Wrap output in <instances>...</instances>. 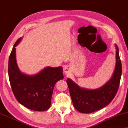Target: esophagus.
<instances>
[{"mask_svg": "<svg viewBox=\"0 0 128 128\" xmlns=\"http://www.w3.org/2000/svg\"><path fill=\"white\" fill-rule=\"evenodd\" d=\"M64 72L65 73L66 75H68L70 72V68L69 66H65L64 67Z\"/></svg>", "mask_w": 128, "mask_h": 128, "instance_id": "esophagus-1", "label": "esophagus"}]
</instances>
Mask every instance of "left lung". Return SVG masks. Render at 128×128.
Listing matches in <instances>:
<instances>
[{
    "label": "left lung",
    "instance_id": "8db88e82",
    "mask_svg": "<svg viewBox=\"0 0 128 128\" xmlns=\"http://www.w3.org/2000/svg\"><path fill=\"white\" fill-rule=\"evenodd\" d=\"M116 66L113 74L102 86L96 89L80 87L70 78H67L68 89L74 107L82 113H91L101 109L110 103L118 89L122 74L118 48L115 44Z\"/></svg>",
    "mask_w": 128,
    "mask_h": 128
}]
</instances>
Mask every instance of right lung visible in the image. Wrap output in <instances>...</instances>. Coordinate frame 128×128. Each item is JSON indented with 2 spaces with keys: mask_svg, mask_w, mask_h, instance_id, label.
<instances>
[{
  "mask_svg": "<svg viewBox=\"0 0 128 128\" xmlns=\"http://www.w3.org/2000/svg\"><path fill=\"white\" fill-rule=\"evenodd\" d=\"M22 38L14 45L8 60V76L15 98L29 109L43 112L51 107L53 90L56 82L64 79L62 66H48L38 73L28 75L22 72L18 65L16 48Z\"/></svg>",
  "mask_w": 128,
  "mask_h": 128,
  "instance_id": "obj_1",
  "label": "right lung"
}]
</instances>
